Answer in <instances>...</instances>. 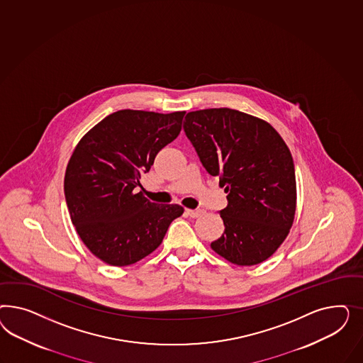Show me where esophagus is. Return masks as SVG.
I'll use <instances>...</instances> for the list:
<instances>
[{
    "mask_svg": "<svg viewBox=\"0 0 363 363\" xmlns=\"http://www.w3.org/2000/svg\"><path fill=\"white\" fill-rule=\"evenodd\" d=\"M186 214L191 218H198L202 214V210L199 209H186Z\"/></svg>",
    "mask_w": 363,
    "mask_h": 363,
    "instance_id": "esophagus-1",
    "label": "esophagus"
}]
</instances>
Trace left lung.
<instances>
[{"mask_svg":"<svg viewBox=\"0 0 363 363\" xmlns=\"http://www.w3.org/2000/svg\"><path fill=\"white\" fill-rule=\"evenodd\" d=\"M184 130L202 166L220 177L225 231L211 249L231 264L267 259L285 241L297 202L293 157L274 128L238 110L187 113Z\"/></svg>","mask_w":363,"mask_h":363,"instance_id":"obj_1","label":"left lung"}]
</instances>
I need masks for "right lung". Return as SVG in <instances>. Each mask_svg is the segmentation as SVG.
Here are the masks:
<instances>
[{"instance_id":"add662e5","label":"right lung","mask_w":363,"mask_h":363,"mask_svg":"<svg viewBox=\"0 0 363 363\" xmlns=\"http://www.w3.org/2000/svg\"><path fill=\"white\" fill-rule=\"evenodd\" d=\"M184 116L118 110L78 143L66 167V205L78 235L104 262L135 264L182 216V206L153 203L134 189L158 152L178 137Z\"/></svg>"}]
</instances>
